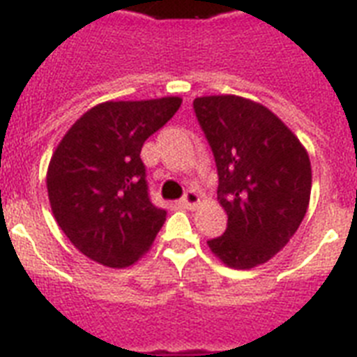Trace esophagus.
Listing matches in <instances>:
<instances>
[{
	"instance_id": "34e87169",
	"label": "esophagus",
	"mask_w": 357,
	"mask_h": 357,
	"mask_svg": "<svg viewBox=\"0 0 357 357\" xmlns=\"http://www.w3.org/2000/svg\"><path fill=\"white\" fill-rule=\"evenodd\" d=\"M200 202H202L200 195H198V192H195V190H189V192H187V195L181 198V206H185L187 209H195V207L198 206Z\"/></svg>"
}]
</instances>
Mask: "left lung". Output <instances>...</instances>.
<instances>
[{"instance_id":"obj_1","label":"left lung","mask_w":357,"mask_h":357,"mask_svg":"<svg viewBox=\"0 0 357 357\" xmlns=\"http://www.w3.org/2000/svg\"><path fill=\"white\" fill-rule=\"evenodd\" d=\"M215 155L224 235L207 241L218 259L248 271L274 257L304 220L311 162L296 135L265 105L222 94L195 100Z\"/></svg>"}]
</instances>
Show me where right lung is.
Returning a JSON list of instances; mask_svg holds the SVG:
<instances>
[{"mask_svg": "<svg viewBox=\"0 0 357 357\" xmlns=\"http://www.w3.org/2000/svg\"><path fill=\"white\" fill-rule=\"evenodd\" d=\"M179 105L178 96L100 103L53 151L46 176L53 217L89 259L123 268L150 250L167 211L151 204L140 150Z\"/></svg>", "mask_w": 357, "mask_h": 357, "instance_id": "right-lung-1", "label": "right lung"}]
</instances>
